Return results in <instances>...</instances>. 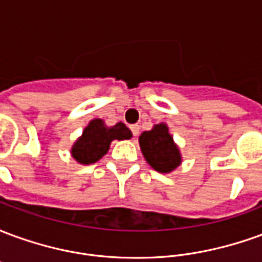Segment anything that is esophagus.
I'll return each mask as SVG.
<instances>
[{
	"mask_svg": "<svg viewBox=\"0 0 262 262\" xmlns=\"http://www.w3.org/2000/svg\"><path fill=\"white\" fill-rule=\"evenodd\" d=\"M130 130H132V135H133V137H136L137 135H139V126H137V125H132L130 126Z\"/></svg>",
	"mask_w": 262,
	"mask_h": 262,
	"instance_id": "1",
	"label": "esophagus"
}]
</instances>
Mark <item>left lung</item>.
Wrapping results in <instances>:
<instances>
[{"mask_svg": "<svg viewBox=\"0 0 262 262\" xmlns=\"http://www.w3.org/2000/svg\"><path fill=\"white\" fill-rule=\"evenodd\" d=\"M139 143L144 159L159 172H170L181 163L178 147L164 123L156 125L150 132H143Z\"/></svg>", "mask_w": 262, "mask_h": 262, "instance_id": "obj_1", "label": "left lung"}]
</instances>
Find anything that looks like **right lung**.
I'll use <instances>...</instances> for the list:
<instances>
[{
    "instance_id": "1",
    "label": "right lung",
    "mask_w": 262,
    "mask_h": 262,
    "mask_svg": "<svg viewBox=\"0 0 262 262\" xmlns=\"http://www.w3.org/2000/svg\"><path fill=\"white\" fill-rule=\"evenodd\" d=\"M130 137L132 132L122 122L108 127L101 119H94L84 129L82 136L74 143L71 154L81 164H92L106 154L112 140H125Z\"/></svg>"
}]
</instances>
